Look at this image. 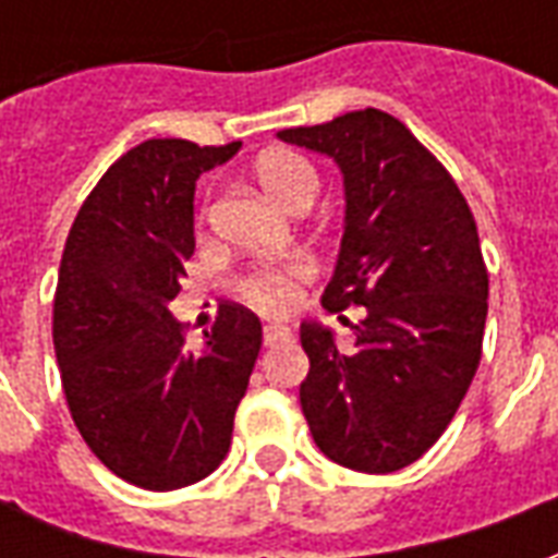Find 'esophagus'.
Segmentation results:
<instances>
[{
    "mask_svg": "<svg viewBox=\"0 0 558 558\" xmlns=\"http://www.w3.org/2000/svg\"><path fill=\"white\" fill-rule=\"evenodd\" d=\"M292 331L287 326H280V323H268L266 328H263V340H266V347H278V343H283V340H290Z\"/></svg>",
    "mask_w": 558,
    "mask_h": 558,
    "instance_id": "1",
    "label": "esophagus"
}]
</instances>
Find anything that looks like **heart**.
Returning <instances> with one entry per match:
<instances>
[{
  "mask_svg": "<svg viewBox=\"0 0 558 558\" xmlns=\"http://www.w3.org/2000/svg\"><path fill=\"white\" fill-rule=\"evenodd\" d=\"M254 175L268 199L283 208L311 203L316 187H319L314 163L299 151H290V148L266 151L263 158L256 160ZM311 275H314V266L302 256H292V259H283V263L242 271L235 278V292H239V299L254 304L259 311H266V314H280V311H290L292 304L299 302L302 283L311 280Z\"/></svg>",
  "mask_w": 558,
  "mask_h": 558,
  "instance_id": "heart-1",
  "label": "heart"
}]
</instances>
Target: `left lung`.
<instances>
[{"instance_id": "left-lung-1", "label": "left lung", "mask_w": 558, "mask_h": 558, "mask_svg": "<svg viewBox=\"0 0 558 558\" xmlns=\"http://www.w3.org/2000/svg\"><path fill=\"white\" fill-rule=\"evenodd\" d=\"M278 137L338 160L347 227L323 304L331 314L364 304L350 352L319 323H302L304 418L340 466L398 472L442 436L478 371L487 319L478 227L451 172L383 110Z\"/></svg>"}]
</instances>
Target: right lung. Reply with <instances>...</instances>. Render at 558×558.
I'll return each instance as SVG.
<instances>
[{
	"instance_id": "right-lung-1",
	"label": "right lung",
	"mask_w": 558,
	"mask_h": 558,
	"mask_svg": "<svg viewBox=\"0 0 558 558\" xmlns=\"http://www.w3.org/2000/svg\"><path fill=\"white\" fill-rule=\"evenodd\" d=\"M239 146L140 143L92 187L62 251L53 347L68 410L92 454L143 490L220 466L263 347L242 304L220 307L203 352L184 350L170 314L194 254L196 179Z\"/></svg>"
}]
</instances>
